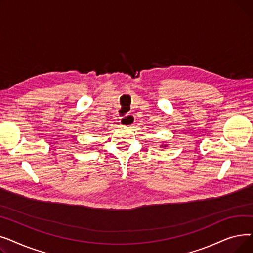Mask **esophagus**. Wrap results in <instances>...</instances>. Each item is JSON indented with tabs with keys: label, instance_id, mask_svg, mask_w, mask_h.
<instances>
[{
	"label": "esophagus",
	"instance_id": "1",
	"mask_svg": "<svg viewBox=\"0 0 253 253\" xmlns=\"http://www.w3.org/2000/svg\"><path fill=\"white\" fill-rule=\"evenodd\" d=\"M135 122V116L132 114H127L120 119V124L125 127H131Z\"/></svg>",
	"mask_w": 253,
	"mask_h": 253
}]
</instances>
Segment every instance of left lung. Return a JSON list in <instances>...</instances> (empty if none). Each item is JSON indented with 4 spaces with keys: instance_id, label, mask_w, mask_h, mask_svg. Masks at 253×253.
<instances>
[{
    "instance_id": "obj_1",
    "label": "left lung",
    "mask_w": 253,
    "mask_h": 253,
    "mask_svg": "<svg viewBox=\"0 0 253 253\" xmlns=\"http://www.w3.org/2000/svg\"><path fill=\"white\" fill-rule=\"evenodd\" d=\"M162 147H163V148H166L167 144H162Z\"/></svg>"
}]
</instances>
